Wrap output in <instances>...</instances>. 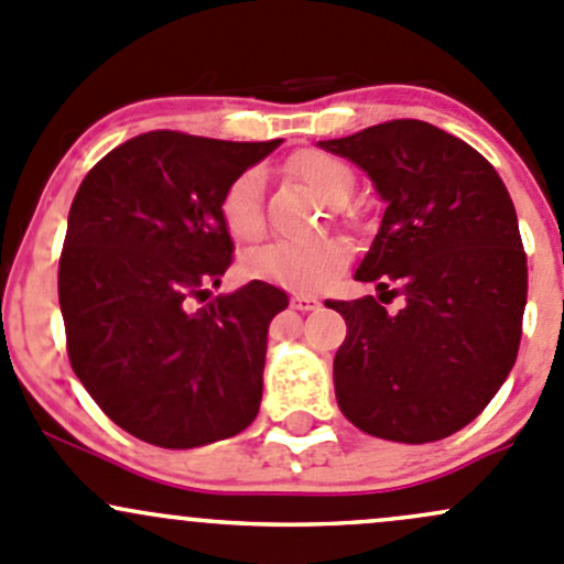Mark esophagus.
<instances>
[{"label": "esophagus", "instance_id": "esophagus-1", "mask_svg": "<svg viewBox=\"0 0 564 564\" xmlns=\"http://www.w3.org/2000/svg\"><path fill=\"white\" fill-rule=\"evenodd\" d=\"M292 303H294V308H297V311H316L318 305H322V303H318V300L314 297V294H305V292L294 294Z\"/></svg>", "mask_w": 564, "mask_h": 564}]
</instances>
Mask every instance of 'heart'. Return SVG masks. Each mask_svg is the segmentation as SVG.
Here are the masks:
<instances>
[{"label":"heart","mask_w":564,"mask_h":564,"mask_svg":"<svg viewBox=\"0 0 564 564\" xmlns=\"http://www.w3.org/2000/svg\"><path fill=\"white\" fill-rule=\"evenodd\" d=\"M289 174L308 185L322 202L344 204L355 191V172L338 155L322 150L297 152L286 163ZM220 224L226 235L237 246L259 242L264 235V209H261V172L246 169L226 185L218 204ZM351 246L344 237H324L308 246H286V242H270L248 250L242 256V275L253 281H272L281 286L297 289V292H314L327 286L346 264H349Z\"/></svg>","instance_id":"b5f03b06"}]
</instances>
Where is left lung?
<instances>
[{"label": "left lung", "mask_w": 564, "mask_h": 564, "mask_svg": "<svg viewBox=\"0 0 564 564\" xmlns=\"http://www.w3.org/2000/svg\"><path fill=\"white\" fill-rule=\"evenodd\" d=\"M318 144L366 169L388 202L355 272L379 300H327L346 318L333 362L340 412L379 440H445L488 406L519 355L527 253L513 198L475 147L420 119Z\"/></svg>", "instance_id": "8db88e82"}]
</instances>
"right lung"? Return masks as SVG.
I'll return each mask as SVG.
<instances>
[{
	"label": "right lung",
	"instance_id": "obj_1",
	"mask_svg": "<svg viewBox=\"0 0 564 564\" xmlns=\"http://www.w3.org/2000/svg\"><path fill=\"white\" fill-rule=\"evenodd\" d=\"M278 144L150 130L100 158L73 198L59 256L67 357L135 440L187 451L259 414L267 327L286 292L250 281L198 311L191 300L231 264L226 185Z\"/></svg>",
	"mask_w": 564,
	"mask_h": 564
}]
</instances>
